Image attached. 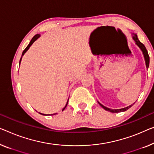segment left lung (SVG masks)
<instances>
[{
    "label": "left lung",
    "instance_id": "obj_1",
    "mask_svg": "<svg viewBox=\"0 0 154 154\" xmlns=\"http://www.w3.org/2000/svg\"><path fill=\"white\" fill-rule=\"evenodd\" d=\"M131 35H132V38L135 41V43H136V44L137 45V46L139 47L140 49L141 50V51L143 52V56H144V61H145V63H146V68H149V54H148L147 50H146V48L144 45V44H143V43H142L140 41H139L136 34L131 33ZM98 103H99V104L103 108V109H105L107 111L111 112V113H119V112L126 111H127V110H128V109H129V108H131V107L133 106V104H131V105H130V106H128L127 107L122 108V109H109V108H107L106 106H103V105L102 104H100L99 102H98Z\"/></svg>",
    "mask_w": 154,
    "mask_h": 154
}]
</instances>
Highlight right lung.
Instances as JSON below:
<instances>
[{"instance_id":"1","label":"right lung","mask_w":154,"mask_h":154,"mask_svg":"<svg viewBox=\"0 0 154 154\" xmlns=\"http://www.w3.org/2000/svg\"><path fill=\"white\" fill-rule=\"evenodd\" d=\"M40 34H36V35L35 36H34V37L32 38V40L30 41V42H29V44H28V45H27V46L26 47V49H25L24 50H23V53H22V56H21V57H20V61H19V64H20V61H21V59H22V57H23V55L25 54V53H26V52L27 51V50H28V49H29V47H30L31 46V45H32L33 44V43L34 42V41H35L36 40H37L38 39V38H39L40 37ZM68 99H69V98H68ZM68 102H67V103H66V106H65V107H64L63 108V110H62V111H63V110L64 109H66V106H67V104H68ZM40 114H41V115H43V116H48V115H46V114H43V113H39ZM55 114H57V113H54V114H51V116H53V115H55Z\"/></svg>"}]
</instances>
